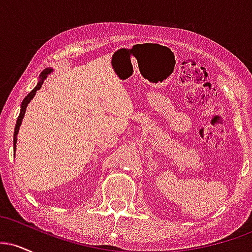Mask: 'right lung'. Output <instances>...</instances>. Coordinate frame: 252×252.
Masks as SVG:
<instances>
[{
    "label": "right lung",
    "instance_id": "right-lung-1",
    "mask_svg": "<svg viewBox=\"0 0 252 252\" xmlns=\"http://www.w3.org/2000/svg\"><path fill=\"white\" fill-rule=\"evenodd\" d=\"M52 72H53V68H52V67L45 68V70H43V71L41 72V74H40V77H39V82H37V84H36L35 88H34L33 90H32V91L30 92V94H28L27 96H26L25 99L22 100V103H21V110H20V115H19V117H17L16 126H15V130H14V141H13V142H14V155H15V150H16L17 134H19L20 126H21L22 120H24V117H25L26 109H27L28 104L31 103V100L33 99L34 96H35V94H36V91H37V90L41 89V86H42L43 82H45V79H46V78H47L48 74H51V73H52Z\"/></svg>",
    "mask_w": 252,
    "mask_h": 252
}]
</instances>
